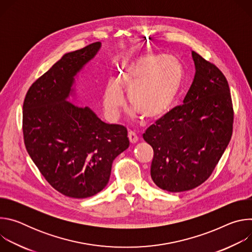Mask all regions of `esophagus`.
Listing matches in <instances>:
<instances>
[{"label":"esophagus","instance_id":"34e87169","mask_svg":"<svg viewBox=\"0 0 252 252\" xmlns=\"http://www.w3.org/2000/svg\"><path fill=\"white\" fill-rule=\"evenodd\" d=\"M127 136H128V139H129V141H130L131 143H135V142L138 140V137H137L136 133H135L134 131H132V130H129V131H128Z\"/></svg>","mask_w":252,"mask_h":252}]
</instances>
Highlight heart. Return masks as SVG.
Returning <instances> with one entry per match:
<instances>
[{
  "label": "heart",
  "instance_id": "heart-1",
  "mask_svg": "<svg viewBox=\"0 0 252 252\" xmlns=\"http://www.w3.org/2000/svg\"><path fill=\"white\" fill-rule=\"evenodd\" d=\"M184 78L183 66L176 59L160 55H147L127 63L118 83L107 84L103 96L104 110L112 120H117L125 105L123 92L127 93L133 107L130 116L140 114L156 120L172 106Z\"/></svg>",
  "mask_w": 252,
  "mask_h": 252
}]
</instances>
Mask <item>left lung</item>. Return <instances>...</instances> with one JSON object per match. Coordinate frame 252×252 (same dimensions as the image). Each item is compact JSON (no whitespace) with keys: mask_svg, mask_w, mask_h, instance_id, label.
I'll return each instance as SVG.
<instances>
[{"mask_svg":"<svg viewBox=\"0 0 252 252\" xmlns=\"http://www.w3.org/2000/svg\"><path fill=\"white\" fill-rule=\"evenodd\" d=\"M196 73L184 104L152 125L142 137L154 150L151 175L169 192L192 189L211 175L232 135L233 105L222 71L191 52Z\"/></svg>","mask_w":252,"mask_h":252,"instance_id":"1","label":"left lung"}]
</instances>
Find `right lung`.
Instances as JSON below:
<instances>
[{"label": "right lung", "instance_id": "1", "mask_svg": "<svg viewBox=\"0 0 252 252\" xmlns=\"http://www.w3.org/2000/svg\"><path fill=\"white\" fill-rule=\"evenodd\" d=\"M99 48L95 42L63 56L30 87L23 104L28 154L56 190L73 198L103 189L114 159L129 146L124 126L104 124L67 99L74 77Z\"/></svg>", "mask_w": 252, "mask_h": 252}]
</instances>
